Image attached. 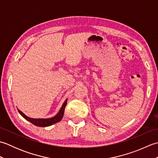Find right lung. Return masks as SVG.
Instances as JSON below:
<instances>
[{
	"instance_id": "add662e5",
	"label": "right lung",
	"mask_w": 158,
	"mask_h": 158,
	"mask_svg": "<svg viewBox=\"0 0 158 158\" xmlns=\"http://www.w3.org/2000/svg\"><path fill=\"white\" fill-rule=\"evenodd\" d=\"M67 104V99L65 100L64 102L63 103V105L61 107V109H60L59 112L56 114V115L51 117V118H48V119H35V118H31V117H29L26 116L24 113H22L21 110H18V112L19 113L20 115H21L23 118L26 119L28 122H31L32 123L34 124V125L39 127H47L52 126L53 124H54L57 122H59L60 120L62 119V117L64 115V109L66 105Z\"/></svg>"
}]
</instances>
